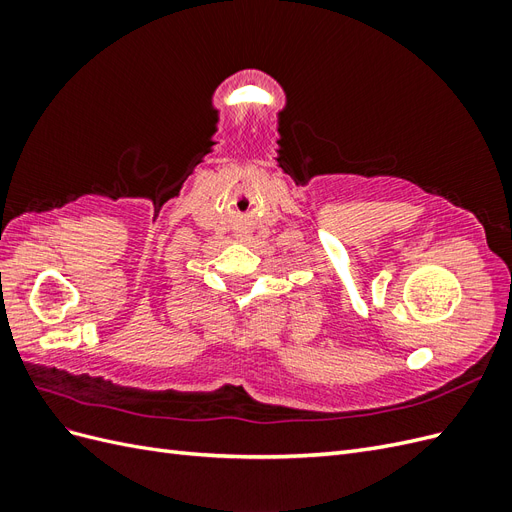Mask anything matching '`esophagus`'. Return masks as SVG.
Masks as SVG:
<instances>
[{
    "instance_id": "obj_1",
    "label": "esophagus",
    "mask_w": 512,
    "mask_h": 512,
    "mask_svg": "<svg viewBox=\"0 0 512 512\" xmlns=\"http://www.w3.org/2000/svg\"><path fill=\"white\" fill-rule=\"evenodd\" d=\"M235 239H237L239 243H243V245H252V243H254L252 232L247 230L245 226H239V228H237V235H235Z\"/></svg>"
}]
</instances>
